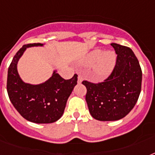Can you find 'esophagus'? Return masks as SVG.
<instances>
[{
	"label": "esophagus",
	"mask_w": 155,
	"mask_h": 155,
	"mask_svg": "<svg viewBox=\"0 0 155 155\" xmlns=\"http://www.w3.org/2000/svg\"><path fill=\"white\" fill-rule=\"evenodd\" d=\"M83 81V75L79 73L78 74V84H81V82Z\"/></svg>",
	"instance_id": "1"
}]
</instances>
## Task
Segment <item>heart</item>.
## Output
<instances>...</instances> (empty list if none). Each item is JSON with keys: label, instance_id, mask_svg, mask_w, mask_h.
I'll return each instance as SVG.
<instances>
[{"label": "heart", "instance_id": "b5f03b06", "mask_svg": "<svg viewBox=\"0 0 155 155\" xmlns=\"http://www.w3.org/2000/svg\"><path fill=\"white\" fill-rule=\"evenodd\" d=\"M117 55L113 51L104 52L102 50L97 49L87 54L84 58L83 64L85 66H93L95 64L94 72L99 79L108 77L115 67Z\"/></svg>", "mask_w": 155, "mask_h": 155}]
</instances>
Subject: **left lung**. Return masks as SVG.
<instances>
[{"mask_svg":"<svg viewBox=\"0 0 155 155\" xmlns=\"http://www.w3.org/2000/svg\"><path fill=\"white\" fill-rule=\"evenodd\" d=\"M117 54L115 68L104 82L83 81L87 88L86 101L90 114L102 121L117 120L132 110L139 97L142 73L130 48L112 43Z\"/></svg>","mask_w":155,"mask_h":155,"instance_id":"1","label":"left lung"}]
</instances>
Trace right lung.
<instances>
[{"mask_svg": "<svg viewBox=\"0 0 155 155\" xmlns=\"http://www.w3.org/2000/svg\"><path fill=\"white\" fill-rule=\"evenodd\" d=\"M42 43L24 45L13 57L8 70L7 92L11 103L23 117L37 124L55 122L63 116L68 97L77 84V75L64 80L56 70L39 84L25 83L18 71V63L26 48Z\"/></svg>", "mask_w": 155, "mask_h": 155, "instance_id": "1", "label": "right lung"}]
</instances>
